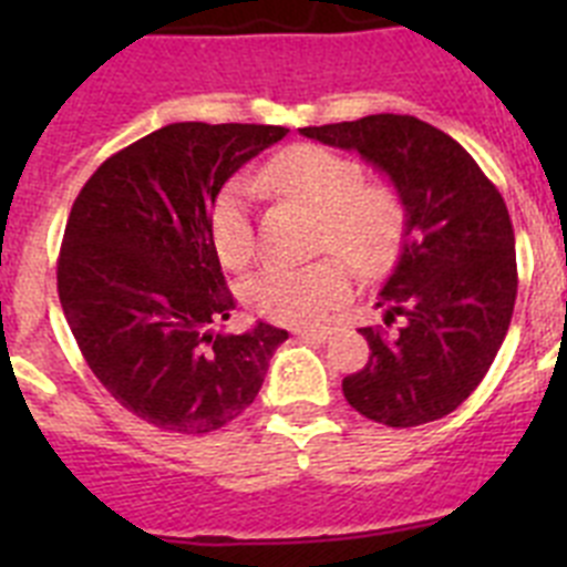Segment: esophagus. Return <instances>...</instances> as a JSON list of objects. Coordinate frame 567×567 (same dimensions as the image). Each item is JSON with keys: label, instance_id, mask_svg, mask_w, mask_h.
Listing matches in <instances>:
<instances>
[{"label": "esophagus", "instance_id": "esophagus-1", "mask_svg": "<svg viewBox=\"0 0 567 567\" xmlns=\"http://www.w3.org/2000/svg\"><path fill=\"white\" fill-rule=\"evenodd\" d=\"M295 334L307 340H318V343H327V340L334 334V327H298L295 329Z\"/></svg>", "mask_w": 567, "mask_h": 567}]
</instances>
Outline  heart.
I'll list each match as a JSON object with an SVG mask.
<instances>
[{"instance_id":"heart-1","label":"heart","mask_w":567,"mask_h":567,"mask_svg":"<svg viewBox=\"0 0 567 567\" xmlns=\"http://www.w3.org/2000/svg\"><path fill=\"white\" fill-rule=\"evenodd\" d=\"M255 184L278 189L320 215L318 247L343 255L363 278H380L392 269L403 244V202L389 184H363V167L354 158L318 144H295L275 155L255 175ZM209 238L227 267L240 269L252 260L249 184L229 182L215 195ZM344 261L320 258L307 267L272 264L260 269L247 284L249 307L287 327L318 323L352 295V269Z\"/></svg>"}]
</instances>
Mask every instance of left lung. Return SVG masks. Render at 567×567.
I'll use <instances>...</instances> for the list:
<instances>
[{
	"label": "left lung",
	"mask_w": 567,
	"mask_h": 567,
	"mask_svg": "<svg viewBox=\"0 0 567 567\" xmlns=\"http://www.w3.org/2000/svg\"><path fill=\"white\" fill-rule=\"evenodd\" d=\"M320 144L354 150L392 182L405 213L403 247L380 289L385 327H363L369 363L343 378L354 412L392 429L452 414L497 358L517 300L508 207L452 135L414 115L303 127Z\"/></svg>",
	"instance_id": "obj_1"
}]
</instances>
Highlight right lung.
<instances>
[{"label": "right lung", "mask_w": 567, "mask_h": 567, "mask_svg": "<svg viewBox=\"0 0 567 567\" xmlns=\"http://www.w3.org/2000/svg\"><path fill=\"white\" fill-rule=\"evenodd\" d=\"M272 124L178 122L110 155L70 209L59 300L99 383L144 423L207 434L258 398L284 329L215 332L235 300L209 207Z\"/></svg>", "instance_id": "1"}]
</instances>
